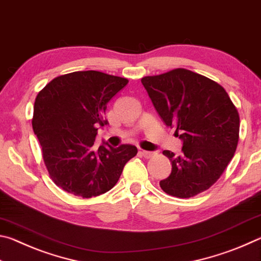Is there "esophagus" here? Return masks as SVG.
Here are the masks:
<instances>
[{"label": "esophagus", "mask_w": 261, "mask_h": 261, "mask_svg": "<svg viewBox=\"0 0 261 261\" xmlns=\"http://www.w3.org/2000/svg\"><path fill=\"white\" fill-rule=\"evenodd\" d=\"M140 154L141 155H143L144 158H146V159H149V158H152L153 155H154V152H149V151H140Z\"/></svg>", "instance_id": "obj_1"}]
</instances>
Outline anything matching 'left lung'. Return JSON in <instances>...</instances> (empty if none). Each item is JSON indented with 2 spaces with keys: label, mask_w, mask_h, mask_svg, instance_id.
I'll use <instances>...</instances> for the list:
<instances>
[{
  "label": "left lung",
  "mask_w": 261,
  "mask_h": 261,
  "mask_svg": "<svg viewBox=\"0 0 261 261\" xmlns=\"http://www.w3.org/2000/svg\"><path fill=\"white\" fill-rule=\"evenodd\" d=\"M167 126L183 140L180 155L163 151L171 174L160 180L167 194L191 198L208 190L223 174L240 138V115L226 90L187 69L141 78Z\"/></svg>",
  "instance_id": "obj_1"
}]
</instances>
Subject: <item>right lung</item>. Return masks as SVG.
I'll list each match as a JSON object with an SVG mask.
<instances>
[{
    "mask_svg": "<svg viewBox=\"0 0 261 261\" xmlns=\"http://www.w3.org/2000/svg\"><path fill=\"white\" fill-rule=\"evenodd\" d=\"M127 83L94 70L76 71L54 78L35 98L32 126L43 162L68 193L92 198L109 191L138 152L134 145L94 146L98 126L108 123L107 103Z\"/></svg>",
    "mask_w": 261,
    "mask_h": 261,
    "instance_id": "obj_1",
    "label": "right lung"
}]
</instances>
